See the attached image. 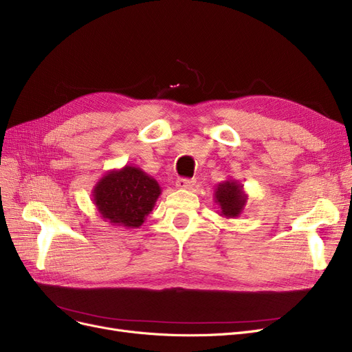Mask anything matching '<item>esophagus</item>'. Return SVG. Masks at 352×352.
<instances>
[{"label": "esophagus", "instance_id": "esophagus-1", "mask_svg": "<svg viewBox=\"0 0 352 352\" xmlns=\"http://www.w3.org/2000/svg\"><path fill=\"white\" fill-rule=\"evenodd\" d=\"M175 186L179 190H191L195 186V181L194 179H188V178H179V179H177Z\"/></svg>", "mask_w": 352, "mask_h": 352}]
</instances>
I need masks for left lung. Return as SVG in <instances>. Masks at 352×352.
<instances>
[{"label": "left lung", "instance_id": "8db88e82", "mask_svg": "<svg viewBox=\"0 0 352 352\" xmlns=\"http://www.w3.org/2000/svg\"><path fill=\"white\" fill-rule=\"evenodd\" d=\"M244 187L234 178H228L214 188V203L219 206V214L224 219H236L248 203Z\"/></svg>", "mask_w": 352, "mask_h": 352}]
</instances>
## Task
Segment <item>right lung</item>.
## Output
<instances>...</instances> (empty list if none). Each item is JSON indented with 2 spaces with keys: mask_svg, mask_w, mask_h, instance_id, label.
Instances as JSON below:
<instances>
[{
  "mask_svg": "<svg viewBox=\"0 0 352 352\" xmlns=\"http://www.w3.org/2000/svg\"><path fill=\"white\" fill-rule=\"evenodd\" d=\"M161 187L140 166L125 165L106 173L91 190V201L103 221L125 228H140L154 208Z\"/></svg>",
  "mask_w": 352,
  "mask_h": 352,
  "instance_id": "obj_1",
  "label": "right lung"
}]
</instances>
